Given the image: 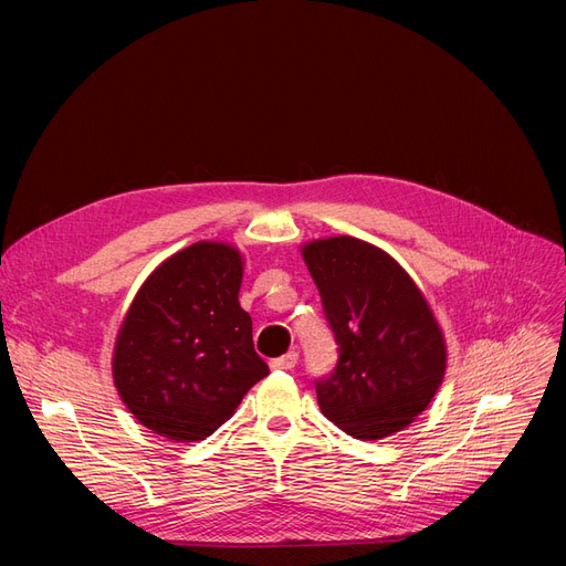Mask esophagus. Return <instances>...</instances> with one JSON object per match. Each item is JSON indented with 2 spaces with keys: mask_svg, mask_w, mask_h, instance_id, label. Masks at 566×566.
I'll return each instance as SVG.
<instances>
[{
  "mask_svg": "<svg viewBox=\"0 0 566 566\" xmlns=\"http://www.w3.org/2000/svg\"><path fill=\"white\" fill-rule=\"evenodd\" d=\"M295 365H298V353H295V350H289L286 355H282V358L271 360V369H284V371H289V369H293Z\"/></svg>",
  "mask_w": 566,
  "mask_h": 566,
  "instance_id": "1",
  "label": "esophagus"
}]
</instances>
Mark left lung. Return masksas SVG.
<instances>
[{
	"mask_svg": "<svg viewBox=\"0 0 566 566\" xmlns=\"http://www.w3.org/2000/svg\"><path fill=\"white\" fill-rule=\"evenodd\" d=\"M301 252L339 346L335 371L316 382L321 412L358 440L406 429L448 369L424 293L397 259L360 238H318Z\"/></svg>",
	"mask_w": 566,
	"mask_h": 566,
	"instance_id": "1",
	"label": "left lung"
}]
</instances>
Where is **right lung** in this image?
Wrapping results in <instances>:
<instances>
[{"instance_id":"obj_1","label":"right lung","mask_w":566,"mask_h":566,"mask_svg":"<svg viewBox=\"0 0 566 566\" xmlns=\"http://www.w3.org/2000/svg\"><path fill=\"white\" fill-rule=\"evenodd\" d=\"M243 265L238 248L199 241L165 259L135 293L116 333L112 378L154 433L203 440L268 376L252 318L238 303Z\"/></svg>"}]
</instances>
